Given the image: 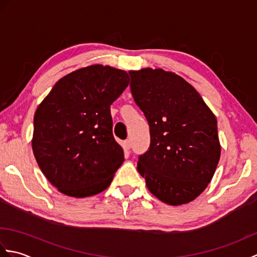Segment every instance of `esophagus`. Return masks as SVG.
Returning <instances> with one entry per match:
<instances>
[{"mask_svg":"<svg viewBox=\"0 0 257 257\" xmlns=\"http://www.w3.org/2000/svg\"><path fill=\"white\" fill-rule=\"evenodd\" d=\"M122 148H123L125 151L130 150V148H132V143H130V140H124V141H122Z\"/></svg>","mask_w":257,"mask_h":257,"instance_id":"1","label":"esophagus"}]
</instances>
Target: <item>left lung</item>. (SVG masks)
Returning <instances> with one entry per match:
<instances>
[{
	"mask_svg": "<svg viewBox=\"0 0 257 257\" xmlns=\"http://www.w3.org/2000/svg\"><path fill=\"white\" fill-rule=\"evenodd\" d=\"M129 75L134 100L150 129V146L138 158V171L162 202L188 203L203 192L219 163L216 118L176 74L146 68Z\"/></svg>",
	"mask_w": 257,
	"mask_h": 257,
	"instance_id": "left-lung-1",
	"label": "left lung"
}]
</instances>
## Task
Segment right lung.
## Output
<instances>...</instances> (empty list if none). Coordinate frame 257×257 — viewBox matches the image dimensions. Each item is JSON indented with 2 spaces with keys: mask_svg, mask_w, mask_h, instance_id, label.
<instances>
[{
  "mask_svg": "<svg viewBox=\"0 0 257 257\" xmlns=\"http://www.w3.org/2000/svg\"><path fill=\"white\" fill-rule=\"evenodd\" d=\"M129 84L123 70L92 65L59 79L34 116L33 152L62 193L85 198L107 189L124 160L110 105Z\"/></svg>",
  "mask_w": 257,
  "mask_h": 257,
  "instance_id": "add662e5",
  "label": "right lung"
}]
</instances>
